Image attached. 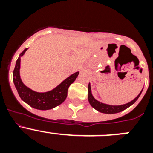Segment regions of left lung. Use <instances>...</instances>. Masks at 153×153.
I'll return each instance as SVG.
<instances>
[{"mask_svg": "<svg viewBox=\"0 0 153 153\" xmlns=\"http://www.w3.org/2000/svg\"><path fill=\"white\" fill-rule=\"evenodd\" d=\"M143 91V90H142ZM142 91L140 92V93L136 98L133 100L131 102H128L126 104H124V105H121V106H110V105H107V104H104L102 102H99L97 100L94 99V97H93L91 93V88H90V84L89 83L88 85V100L89 102L90 103L92 106L95 109H97V111L100 112L102 113H107V114H112V113H120V112L123 111L124 109H127L128 107H129L130 106H132V104L134 103L136 100H138V98L140 97V96L141 95Z\"/></svg>", "mask_w": 153, "mask_h": 153, "instance_id": "obj_1", "label": "left lung"}]
</instances>
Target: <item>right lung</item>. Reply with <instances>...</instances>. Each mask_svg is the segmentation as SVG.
<instances>
[{"label":"right lung","mask_w":153,"mask_h":153,"mask_svg":"<svg viewBox=\"0 0 153 153\" xmlns=\"http://www.w3.org/2000/svg\"><path fill=\"white\" fill-rule=\"evenodd\" d=\"M27 48L24 50L16 61L15 67L13 72V81L19 96L23 101L31 107L40 110H47L56 107L61 104L67 97L69 86L74 83L79 75V72L72 74L63 80L59 86L51 91L46 93H37L28 88L23 83L20 76L21 56L24 54Z\"/></svg>","instance_id":"1"}]
</instances>
